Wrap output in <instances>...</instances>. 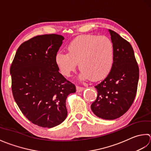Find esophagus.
Listing matches in <instances>:
<instances>
[{
  "mask_svg": "<svg viewBox=\"0 0 151 151\" xmlns=\"http://www.w3.org/2000/svg\"><path fill=\"white\" fill-rule=\"evenodd\" d=\"M84 89H85L84 87H80V86H76V91H77V92H78V93L83 91L84 90Z\"/></svg>",
  "mask_w": 151,
  "mask_h": 151,
  "instance_id": "34e87169",
  "label": "esophagus"
}]
</instances>
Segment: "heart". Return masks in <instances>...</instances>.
<instances>
[{
    "label": "heart",
    "instance_id": "heart-1",
    "mask_svg": "<svg viewBox=\"0 0 151 151\" xmlns=\"http://www.w3.org/2000/svg\"><path fill=\"white\" fill-rule=\"evenodd\" d=\"M66 50L55 56V64L65 76L75 71L78 63L80 78L98 81L109 74L114 64L115 47L106 36H79L68 44Z\"/></svg>",
    "mask_w": 151,
    "mask_h": 151
}]
</instances>
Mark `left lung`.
<instances>
[{
    "label": "left lung",
    "instance_id": "1",
    "mask_svg": "<svg viewBox=\"0 0 151 151\" xmlns=\"http://www.w3.org/2000/svg\"><path fill=\"white\" fill-rule=\"evenodd\" d=\"M109 32L115 47L114 64L106 79L95 86L98 96L91 107L98 117L113 120L124 115L134 102L139 67L130 43L113 30Z\"/></svg>",
    "mask_w": 151,
    "mask_h": 151
}]
</instances>
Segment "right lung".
Returning <instances> with one entry per match:
<instances>
[{
	"label": "right lung",
	"instance_id": "obj_1",
	"mask_svg": "<svg viewBox=\"0 0 151 151\" xmlns=\"http://www.w3.org/2000/svg\"><path fill=\"white\" fill-rule=\"evenodd\" d=\"M64 39L51 34L23 42L10 67L15 102L30 122L41 127L53 128L65 120L67 96L76 91L55 63Z\"/></svg>",
	"mask_w": 151,
	"mask_h": 151
}]
</instances>
